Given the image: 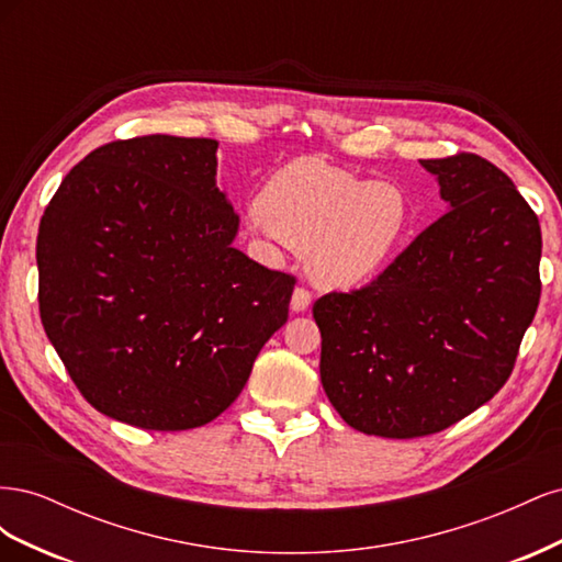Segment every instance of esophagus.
I'll return each mask as SVG.
<instances>
[{
	"mask_svg": "<svg viewBox=\"0 0 562 562\" xmlns=\"http://www.w3.org/2000/svg\"><path fill=\"white\" fill-rule=\"evenodd\" d=\"M312 304V293L307 291V288H295L293 291V297H291V310L293 312H307Z\"/></svg>",
	"mask_w": 562,
	"mask_h": 562,
	"instance_id": "34e87169",
	"label": "esophagus"
}]
</instances>
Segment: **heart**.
I'll return each mask as SVG.
<instances>
[{"mask_svg": "<svg viewBox=\"0 0 562 562\" xmlns=\"http://www.w3.org/2000/svg\"><path fill=\"white\" fill-rule=\"evenodd\" d=\"M255 223L307 252L316 283L349 288L394 258L411 227V209L394 182H366L347 168L297 159L269 176L255 199Z\"/></svg>", "mask_w": 562, "mask_h": 562, "instance_id": "1", "label": "heart"}]
</instances>
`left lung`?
Listing matches in <instances>:
<instances>
[{
    "label": "left lung",
    "mask_w": 562,
    "mask_h": 562,
    "mask_svg": "<svg viewBox=\"0 0 562 562\" xmlns=\"http://www.w3.org/2000/svg\"><path fill=\"white\" fill-rule=\"evenodd\" d=\"M448 213L361 291L314 304L321 384L351 429L438 434L504 386L541 295V229L479 155L422 159Z\"/></svg>",
    "instance_id": "1"
}]
</instances>
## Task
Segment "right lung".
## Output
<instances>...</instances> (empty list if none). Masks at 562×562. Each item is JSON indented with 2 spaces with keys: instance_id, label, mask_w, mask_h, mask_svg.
<instances>
[{
  "instance_id": "add662e5",
  "label": "right lung",
  "mask_w": 562,
  "mask_h": 562,
  "mask_svg": "<svg viewBox=\"0 0 562 562\" xmlns=\"http://www.w3.org/2000/svg\"><path fill=\"white\" fill-rule=\"evenodd\" d=\"M215 151L176 135L103 145L42 215L46 337L81 396L131 427L184 431L225 413L288 321L295 279L234 248Z\"/></svg>"
}]
</instances>
